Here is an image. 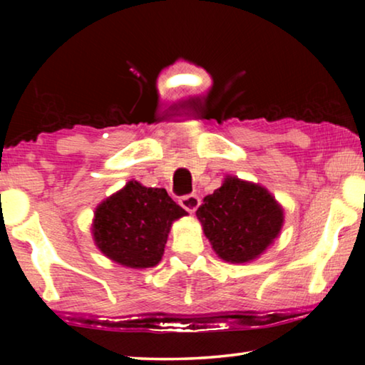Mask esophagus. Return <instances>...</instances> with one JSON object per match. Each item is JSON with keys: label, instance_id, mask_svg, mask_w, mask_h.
<instances>
[{"label": "esophagus", "instance_id": "1", "mask_svg": "<svg viewBox=\"0 0 365 365\" xmlns=\"http://www.w3.org/2000/svg\"><path fill=\"white\" fill-rule=\"evenodd\" d=\"M178 202H180V206L185 209V211L193 214L197 209V206H200L201 201L196 195H185V196L180 197V201H178Z\"/></svg>", "mask_w": 365, "mask_h": 365}]
</instances>
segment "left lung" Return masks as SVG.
<instances>
[{
	"mask_svg": "<svg viewBox=\"0 0 365 365\" xmlns=\"http://www.w3.org/2000/svg\"><path fill=\"white\" fill-rule=\"evenodd\" d=\"M196 217L215 255L242 264L261 256L279 237L283 209L261 185L227 177L202 200Z\"/></svg>",
	"mask_w": 365,
	"mask_h": 365,
	"instance_id": "left-lung-1",
	"label": "left lung"
}]
</instances>
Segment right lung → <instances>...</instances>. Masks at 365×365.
Masks as SVG:
<instances>
[{"mask_svg":"<svg viewBox=\"0 0 365 365\" xmlns=\"http://www.w3.org/2000/svg\"><path fill=\"white\" fill-rule=\"evenodd\" d=\"M187 215L164 188L128 182L95 211L93 238L104 256L130 269L159 264L172 222Z\"/></svg>","mask_w":365,"mask_h":365,"instance_id":"1","label":"right lung"}]
</instances>
